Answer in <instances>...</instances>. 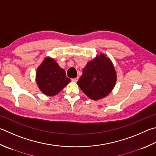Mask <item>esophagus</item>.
<instances>
[{"label":"esophagus","mask_w":156,"mask_h":156,"mask_svg":"<svg viewBox=\"0 0 156 156\" xmlns=\"http://www.w3.org/2000/svg\"><path fill=\"white\" fill-rule=\"evenodd\" d=\"M78 79H79V77H76V78H72V80L73 81H74V82H77L78 80Z\"/></svg>","instance_id":"1"}]
</instances>
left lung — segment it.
Here are the masks:
<instances>
[{"instance_id": "left-lung-1", "label": "left lung", "mask_w": 156, "mask_h": 156, "mask_svg": "<svg viewBox=\"0 0 156 156\" xmlns=\"http://www.w3.org/2000/svg\"><path fill=\"white\" fill-rule=\"evenodd\" d=\"M116 80L117 75L111 61L100 54L83 69L78 85L89 98L98 100L111 92Z\"/></svg>"}]
</instances>
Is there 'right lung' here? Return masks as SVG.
Masks as SVG:
<instances>
[{
  "mask_svg": "<svg viewBox=\"0 0 156 156\" xmlns=\"http://www.w3.org/2000/svg\"><path fill=\"white\" fill-rule=\"evenodd\" d=\"M36 81L42 93L53 96L60 92L69 83L70 79L54 59L48 58L38 67Z\"/></svg>",
  "mask_w": 156,
  "mask_h": 156,
  "instance_id": "add662e5",
  "label": "right lung"
}]
</instances>
